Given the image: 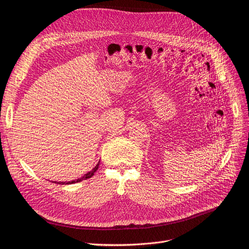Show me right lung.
Instances as JSON below:
<instances>
[{
  "label": "right lung",
  "instance_id": "right-lung-1",
  "mask_svg": "<svg viewBox=\"0 0 249 249\" xmlns=\"http://www.w3.org/2000/svg\"><path fill=\"white\" fill-rule=\"evenodd\" d=\"M99 163H100V161H99L98 163H97V165L93 168V170L91 171V172H89V173H87L84 177H82V178H77V180H75V181H71V182H66V183H60V184H65V185H67V184H72V183H78V182H82L83 180H87V178H92L93 176H94V174L96 173V171L98 170V167H99ZM55 183H57V182H55Z\"/></svg>",
  "mask_w": 249,
  "mask_h": 249
}]
</instances>
